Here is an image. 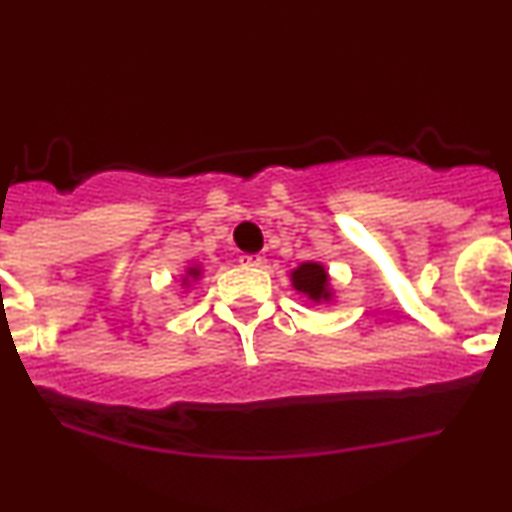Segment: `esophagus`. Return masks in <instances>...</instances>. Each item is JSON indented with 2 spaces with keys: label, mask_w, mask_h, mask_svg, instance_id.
<instances>
[{
  "label": "esophagus",
  "mask_w": 512,
  "mask_h": 512,
  "mask_svg": "<svg viewBox=\"0 0 512 512\" xmlns=\"http://www.w3.org/2000/svg\"><path fill=\"white\" fill-rule=\"evenodd\" d=\"M238 262L245 264V267H260L262 257L260 255H240Z\"/></svg>",
  "instance_id": "1"
}]
</instances>
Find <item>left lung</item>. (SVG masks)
Segmentation results:
<instances>
[{
    "instance_id": "obj_1",
    "label": "left lung",
    "mask_w": 512,
    "mask_h": 512,
    "mask_svg": "<svg viewBox=\"0 0 512 512\" xmlns=\"http://www.w3.org/2000/svg\"><path fill=\"white\" fill-rule=\"evenodd\" d=\"M293 289L305 293L313 301H330V279H327V272L322 264L317 262H305L298 269H293L291 274Z\"/></svg>"
}]
</instances>
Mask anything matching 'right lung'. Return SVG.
I'll return each mask as SVG.
<instances>
[{
    "instance_id": "add662e5",
    "label": "right lung",
    "mask_w": 512,
    "mask_h": 512,
    "mask_svg": "<svg viewBox=\"0 0 512 512\" xmlns=\"http://www.w3.org/2000/svg\"><path fill=\"white\" fill-rule=\"evenodd\" d=\"M197 276H199V269L197 267H190V269H187V276H185V279H182V284H190V281H195Z\"/></svg>"
}]
</instances>
